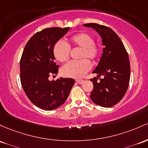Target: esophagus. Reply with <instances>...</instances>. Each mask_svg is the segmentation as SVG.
<instances>
[{
  "mask_svg": "<svg viewBox=\"0 0 148 148\" xmlns=\"http://www.w3.org/2000/svg\"><path fill=\"white\" fill-rule=\"evenodd\" d=\"M76 82H77L79 84H82L84 83V80H82V79H77V80H76Z\"/></svg>",
  "mask_w": 148,
  "mask_h": 148,
  "instance_id": "obj_1",
  "label": "esophagus"
}]
</instances>
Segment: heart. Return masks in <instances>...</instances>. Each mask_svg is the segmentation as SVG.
<instances>
[{"label":"heart","instance_id":"obj_1","mask_svg":"<svg viewBox=\"0 0 148 148\" xmlns=\"http://www.w3.org/2000/svg\"><path fill=\"white\" fill-rule=\"evenodd\" d=\"M69 46L76 47L82 49L80 58H88L91 60L97 59L100 53V48L94 43L93 38L87 33H79L73 35L69 39V44L64 40L57 41L53 47V56L56 60L60 62H64L68 60L69 56ZM90 69V62L86 59L80 61H70L62 67L61 72L66 77L79 79L82 78Z\"/></svg>","mask_w":148,"mask_h":148}]
</instances>
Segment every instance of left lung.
I'll return each instance as SVG.
<instances>
[{
  "instance_id": "obj_1",
  "label": "left lung",
  "mask_w": 148,
  "mask_h": 148,
  "mask_svg": "<svg viewBox=\"0 0 148 148\" xmlns=\"http://www.w3.org/2000/svg\"><path fill=\"white\" fill-rule=\"evenodd\" d=\"M91 27L100 34L104 46L103 54L92 73L97 78L90 79L93 90L90 99L94 103L103 108H110L117 104L126 92L130 80L129 56L122 41L112 29L95 23L84 24ZM103 75V79L97 82Z\"/></svg>"
}]
</instances>
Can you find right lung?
<instances>
[{
	"instance_id": "right-lung-1",
	"label": "right lung",
	"mask_w": 148,
	"mask_h": 148,
	"mask_svg": "<svg viewBox=\"0 0 148 148\" xmlns=\"http://www.w3.org/2000/svg\"><path fill=\"white\" fill-rule=\"evenodd\" d=\"M69 27L47 28L37 32L25 45L20 60V80L26 95L42 110H53L64 103L74 84L71 78L49 81L58 74L53 47L69 30Z\"/></svg>"
}]
</instances>
